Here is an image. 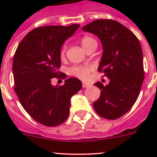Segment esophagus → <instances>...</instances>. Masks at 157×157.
<instances>
[{"label":"esophagus","mask_w":157,"mask_h":157,"mask_svg":"<svg viewBox=\"0 0 157 157\" xmlns=\"http://www.w3.org/2000/svg\"><path fill=\"white\" fill-rule=\"evenodd\" d=\"M90 83H87V82H83L82 83V87L83 88H87V87L90 86Z\"/></svg>","instance_id":"1"}]
</instances>
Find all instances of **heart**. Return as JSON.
I'll list each match as a JSON object with an SVG mask.
<instances>
[{
  "label": "heart",
  "mask_w": 157,
  "mask_h": 157,
  "mask_svg": "<svg viewBox=\"0 0 157 157\" xmlns=\"http://www.w3.org/2000/svg\"><path fill=\"white\" fill-rule=\"evenodd\" d=\"M96 42L95 39H94L93 37H90V36H85L81 39V45L83 48L86 49L91 44ZM65 51H66V46H63L61 50V56H63L65 54ZM92 67L91 66H79V67H75L73 68H71V71L74 75L77 76L78 78H79L81 79H87L90 75V73L92 71Z\"/></svg>",
  "instance_id": "b5f03b06"
}]
</instances>
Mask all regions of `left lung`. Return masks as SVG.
<instances>
[{
  "instance_id": "obj_1",
  "label": "left lung",
  "mask_w": 157,
  "mask_h": 157,
  "mask_svg": "<svg viewBox=\"0 0 157 157\" xmlns=\"http://www.w3.org/2000/svg\"><path fill=\"white\" fill-rule=\"evenodd\" d=\"M82 30L98 37L103 54L98 71L110 82L105 86L94 84L101 96L94 102L96 112L108 120H116L133 107L140 94L145 73L143 55L133 32L112 19H98L82 27Z\"/></svg>"
}]
</instances>
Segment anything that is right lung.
<instances>
[{
    "label": "right lung",
    "instance_id": "right-lung-1",
    "mask_svg": "<svg viewBox=\"0 0 157 157\" xmlns=\"http://www.w3.org/2000/svg\"><path fill=\"white\" fill-rule=\"evenodd\" d=\"M79 27H37L25 36L15 52L12 71L16 94L26 112L42 125L63 123L68 117L71 98L82 86L76 78L66 79L63 86L51 83L53 78H66L59 71L60 50L64 41Z\"/></svg>",
    "mask_w": 157,
    "mask_h": 157
}]
</instances>
